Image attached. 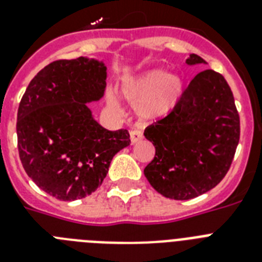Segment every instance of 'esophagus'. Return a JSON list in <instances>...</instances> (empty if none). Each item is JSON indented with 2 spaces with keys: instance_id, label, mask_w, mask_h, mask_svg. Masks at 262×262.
Returning a JSON list of instances; mask_svg holds the SVG:
<instances>
[{
  "instance_id": "esophagus-1",
  "label": "esophagus",
  "mask_w": 262,
  "mask_h": 262,
  "mask_svg": "<svg viewBox=\"0 0 262 262\" xmlns=\"http://www.w3.org/2000/svg\"><path fill=\"white\" fill-rule=\"evenodd\" d=\"M143 140V132L139 130V129H136V130H132L130 132V141L132 144H136L139 143Z\"/></svg>"
}]
</instances>
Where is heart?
<instances>
[{
  "mask_svg": "<svg viewBox=\"0 0 262 262\" xmlns=\"http://www.w3.org/2000/svg\"><path fill=\"white\" fill-rule=\"evenodd\" d=\"M181 92L182 80L178 76L167 75L162 69L145 72L122 85L123 96L137 104V113L145 119L168 114L178 102ZM107 103L111 110H121L118 100L113 96Z\"/></svg>",
  "mask_w": 262,
  "mask_h": 262,
  "instance_id": "heart-1",
  "label": "heart"
}]
</instances>
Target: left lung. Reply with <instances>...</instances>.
Returning <instances> with one entry per match:
<instances>
[{
	"instance_id": "obj_1",
	"label": "left lung",
	"mask_w": 262,
	"mask_h": 262,
	"mask_svg": "<svg viewBox=\"0 0 262 262\" xmlns=\"http://www.w3.org/2000/svg\"><path fill=\"white\" fill-rule=\"evenodd\" d=\"M186 63L207 62L190 54ZM239 133V114L226 79L211 69L200 72L171 113L144 130L155 147L144 175L167 199H194L227 174Z\"/></svg>"
}]
</instances>
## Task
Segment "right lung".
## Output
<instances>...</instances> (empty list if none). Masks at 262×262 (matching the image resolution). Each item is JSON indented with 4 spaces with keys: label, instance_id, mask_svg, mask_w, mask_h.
<instances>
[{
    "label": "right lung",
    "instance_id": "right-lung-1",
    "mask_svg": "<svg viewBox=\"0 0 262 262\" xmlns=\"http://www.w3.org/2000/svg\"><path fill=\"white\" fill-rule=\"evenodd\" d=\"M106 69L85 57L54 61L31 80L18 104L23 167L55 199L73 201L94 193L115 154L130 144L126 129L107 130L87 106L104 94Z\"/></svg>",
    "mask_w": 262,
    "mask_h": 262
}]
</instances>
